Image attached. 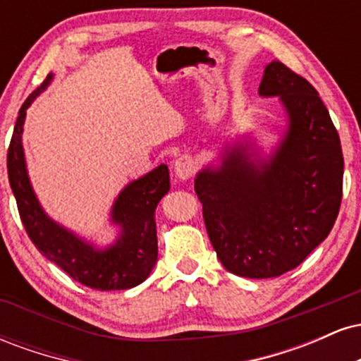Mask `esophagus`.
<instances>
[{"label": "esophagus", "instance_id": "1", "mask_svg": "<svg viewBox=\"0 0 361 361\" xmlns=\"http://www.w3.org/2000/svg\"><path fill=\"white\" fill-rule=\"evenodd\" d=\"M195 171H197V163L193 161V157L181 156L175 161V176L178 180H190L195 175Z\"/></svg>", "mask_w": 361, "mask_h": 361}]
</instances>
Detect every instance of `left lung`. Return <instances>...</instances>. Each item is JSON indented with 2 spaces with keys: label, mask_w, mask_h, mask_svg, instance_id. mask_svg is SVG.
<instances>
[{
  "label": "left lung",
  "mask_w": 361,
  "mask_h": 361,
  "mask_svg": "<svg viewBox=\"0 0 361 361\" xmlns=\"http://www.w3.org/2000/svg\"><path fill=\"white\" fill-rule=\"evenodd\" d=\"M258 93L276 98L285 114L270 154L261 156L250 135L226 142L219 164L197 173L195 192L224 268L273 279L299 267L331 233L345 161L329 111L307 80L271 61Z\"/></svg>",
  "instance_id": "obj_1"
}]
</instances>
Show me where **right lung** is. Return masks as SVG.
Segmentation results:
<instances>
[{"label": "right lung", "mask_w": 361, "mask_h": 361, "mask_svg": "<svg viewBox=\"0 0 361 361\" xmlns=\"http://www.w3.org/2000/svg\"><path fill=\"white\" fill-rule=\"evenodd\" d=\"M52 80L51 73L42 86L25 100L8 149V180L25 231L45 258L86 287L94 290L137 287L151 275L157 261L154 212L161 198L169 192V169L166 164H159L120 190L110 209V222L118 227V235L109 246H97L49 217L30 183L22 134L28 106Z\"/></svg>", "instance_id": "right-lung-1"}]
</instances>
